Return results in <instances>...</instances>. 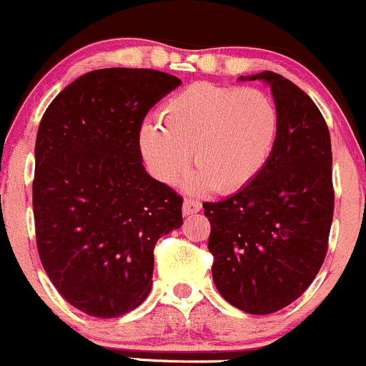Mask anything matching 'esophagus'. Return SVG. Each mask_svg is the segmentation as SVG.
I'll return each mask as SVG.
<instances>
[{"label": "esophagus", "mask_w": 366, "mask_h": 366, "mask_svg": "<svg viewBox=\"0 0 366 366\" xmlns=\"http://www.w3.org/2000/svg\"><path fill=\"white\" fill-rule=\"evenodd\" d=\"M201 209V202L194 197H184L183 201V215H192V213H197Z\"/></svg>", "instance_id": "esophagus-1"}]
</instances>
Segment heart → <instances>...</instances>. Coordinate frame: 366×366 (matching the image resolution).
Instances as JSON below:
<instances>
[{
	"label": "heart",
	"mask_w": 366,
	"mask_h": 366,
	"mask_svg": "<svg viewBox=\"0 0 366 366\" xmlns=\"http://www.w3.org/2000/svg\"><path fill=\"white\" fill-rule=\"evenodd\" d=\"M277 133L280 112L267 92L197 81L162 104L160 122L142 126L140 147L162 182L182 178L194 153L199 172L192 187L227 194L263 171Z\"/></svg>",
	"instance_id": "1"
}]
</instances>
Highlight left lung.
Instances as JSON below:
<instances>
[{
	"mask_svg": "<svg viewBox=\"0 0 366 366\" xmlns=\"http://www.w3.org/2000/svg\"><path fill=\"white\" fill-rule=\"evenodd\" d=\"M280 133L270 160L247 187L204 202L212 276L229 305L269 315L301 297L327 254L335 212L327 124L305 90L272 71Z\"/></svg>",
	"mask_w": 366,
	"mask_h": 366,
	"instance_id": "1",
	"label": "left lung"
}]
</instances>
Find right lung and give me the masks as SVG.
<instances>
[{"label":"right lung","instance_id":"obj_1","mask_svg":"<svg viewBox=\"0 0 366 366\" xmlns=\"http://www.w3.org/2000/svg\"><path fill=\"white\" fill-rule=\"evenodd\" d=\"M182 79L154 69H99L65 86L35 142L37 251L61 297L115 318L153 285L154 245L183 224V197L146 172L140 129Z\"/></svg>","mask_w":366,"mask_h":366}]
</instances>
